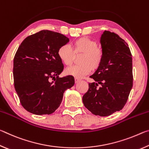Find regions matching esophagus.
<instances>
[{
    "mask_svg": "<svg viewBox=\"0 0 149 149\" xmlns=\"http://www.w3.org/2000/svg\"><path fill=\"white\" fill-rule=\"evenodd\" d=\"M81 80L79 79H78V78H76V77L75 78V84H77V83L79 82Z\"/></svg>",
    "mask_w": 149,
    "mask_h": 149,
    "instance_id": "esophagus-1",
    "label": "esophagus"
}]
</instances>
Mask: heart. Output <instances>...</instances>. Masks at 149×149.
I'll use <instances>...</instances> for the list:
<instances>
[{"mask_svg":"<svg viewBox=\"0 0 149 149\" xmlns=\"http://www.w3.org/2000/svg\"><path fill=\"white\" fill-rule=\"evenodd\" d=\"M57 54L61 62L66 65H71L74 62L75 56L81 55L80 65H73L65 70L67 75L76 78H81L89 74L92 70H97L104 58V52L98 47L97 42L88 37H81L75 41L73 49L68 44L62 45Z\"/></svg>","mask_w":149,"mask_h":149,"instance_id":"heart-1","label":"heart"}]
</instances>
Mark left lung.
I'll return each instance as SVG.
<instances>
[{
    "label": "left lung",
    "instance_id": "1",
    "mask_svg": "<svg viewBox=\"0 0 149 149\" xmlns=\"http://www.w3.org/2000/svg\"><path fill=\"white\" fill-rule=\"evenodd\" d=\"M104 58L90 77L89 89L83 96L84 106L92 114L108 116L122 110L133 86L132 56L128 45L114 33L104 31L100 37Z\"/></svg>",
    "mask_w": 149,
    "mask_h": 149
}]
</instances>
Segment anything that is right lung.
Here are the masks:
<instances>
[{"label":"right lung","mask_w":149,"mask_h":149,"mask_svg":"<svg viewBox=\"0 0 149 149\" xmlns=\"http://www.w3.org/2000/svg\"><path fill=\"white\" fill-rule=\"evenodd\" d=\"M69 41L59 33L42 30L26 37L19 45L14 58V87L28 112L52 114L60 107L65 91L74 86L72 75L59 77L64 65L58 50Z\"/></svg>","instance_id":"1"}]
</instances>
